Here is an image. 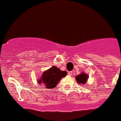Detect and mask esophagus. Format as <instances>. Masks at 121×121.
Returning a JSON list of instances; mask_svg holds the SVG:
<instances>
[{
	"mask_svg": "<svg viewBox=\"0 0 121 121\" xmlns=\"http://www.w3.org/2000/svg\"><path fill=\"white\" fill-rule=\"evenodd\" d=\"M73 74V72L72 71H69L68 72V75H70V76H71V75H72Z\"/></svg>",
	"mask_w": 121,
	"mask_h": 121,
	"instance_id": "34e87169",
	"label": "esophagus"
}]
</instances>
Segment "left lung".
Segmentation results:
<instances>
[{"mask_svg":"<svg viewBox=\"0 0 121 121\" xmlns=\"http://www.w3.org/2000/svg\"><path fill=\"white\" fill-rule=\"evenodd\" d=\"M88 75L87 74L85 73H82L80 74V75H77L76 76V81L78 82L79 83H82V84H85L86 82L88 79Z\"/></svg>","mask_w":121,"mask_h":121,"instance_id":"8db88e82","label":"left lung"}]
</instances>
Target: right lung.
<instances>
[{
    "label": "right lung",
    "mask_w": 121,
    "mask_h": 121,
    "mask_svg": "<svg viewBox=\"0 0 121 121\" xmlns=\"http://www.w3.org/2000/svg\"><path fill=\"white\" fill-rule=\"evenodd\" d=\"M67 75L66 71H61L56 66H53L44 72L41 79L39 81V83H43L47 89L55 88L58 82Z\"/></svg>",
    "instance_id": "right-lung-1"
}]
</instances>
